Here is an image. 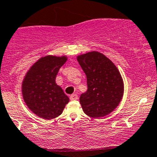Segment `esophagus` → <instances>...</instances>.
I'll return each instance as SVG.
<instances>
[{"instance_id":"34e87169","label":"esophagus","mask_w":157,"mask_h":157,"mask_svg":"<svg viewBox=\"0 0 157 157\" xmlns=\"http://www.w3.org/2000/svg\"><path fill=\"white\" fill-rule=\"evenodd\" d=\"M70 100H72V101H73V100H77V98H78V96H77V94H73L70 95Z\"/></svg>"}]
</instances>
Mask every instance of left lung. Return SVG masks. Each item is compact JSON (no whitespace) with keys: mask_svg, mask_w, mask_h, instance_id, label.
<instances>
[{"mask_svg":"<svg viewBox=\"0 0 157 157\" xmlns=\"http://www.w3.org/2000/svg\"><path fill=\"white\" fill-rule=\"evenodd\" d=\"M87 76V90L80 97L86 115L93 118L106 116L121 102L124 81L117 66L98 52H90L77 58Z\"/></svg>","mask_w":157,"mask_h":157,"instance_id":"left-lung-1","label":"left lung"}]
</instances>
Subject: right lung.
<instances>
[{
    "mask_svg": "<svg viewBox=\"0 0 157 157\" xmlns=\"http://www.w3.org/2000/svg\"><path fill=\"white\" fill-rule=\"evenodd\" d=\"M66 60V56L40 58L29 68L22 80L24 101L40 118L51 120L59 117L70 101L62 87L56 83L58 72Z\"/></svg>",
    "mask_w": 157,
    "mask_h": 157,
    "instance_id": "right-lung-1",
    "label": "right lung"
}]
</instances>
